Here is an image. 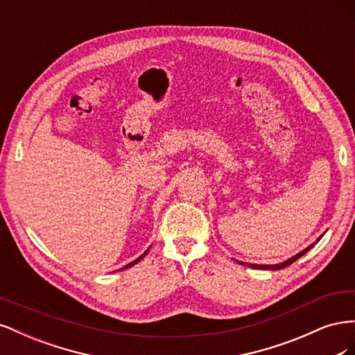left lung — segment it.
<instances>
[{
  "mask_svg": "<svg viewBox=\"0 0 355 355\" xmlns=\"http://www.w3.org/2000/svg\"><path fill=\"white\" fill-rule=\"evenodd\" d=\"M321 239V237H320ZM320 239L315 241V243H318L320 241ZM314 247V244H311V245H308L305 250H302V252H299L297 254H295L293 257H290V259H287V261H284V262H282V263H275V265H257V263H245V262H240L239 261V263H241V265H245V266H249V268H254V270H271V271H277V270H283V268H286V266H288V265H292L295 261H297L300 256H304L309 249H313Z\"/></svg>",
  "mask_w": 355,
  "mask_h": 355,
  "instance_id": "obj_1",
  "label": "left lung"
}]
</instances>
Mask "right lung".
I'll return each instance as SVG.
<instances>
[{"label":"right lung","mask_w":355,"mask_h":355,"mask_svg":"<svg viewBox=\"0 0 355 355\" xmlns=\"http://www.w3.org/2000/svg\"><path fill=\"white\" fill-rule=\"evenodd\" d=\"M148 252H149V249H148V250H146V252H145V253H144V254H141V256H139V257H137V259H136V261H133V262H130V263H127V265H125V266H124V268H121V270H127V268H130V266H133V265H136V263H137V262H139V261H142V259H144V257H145V256H146V253H148Z\"/></svg>","instance_id":"add662e5"}]
</instances>
